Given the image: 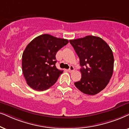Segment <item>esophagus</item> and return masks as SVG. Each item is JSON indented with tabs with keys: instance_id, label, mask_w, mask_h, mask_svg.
<instances>
[{
	"instance_id": "obj_1",
	"label": "esophagus",
	"mask_w": 129,
	"mask_h": 129,
	"mask_svg": "<svg viewBox=\"0 0 129 129\" xmlns=\"http://www.w3.org/2000/svg\"><path fill=\"white\" fill-rule=\"evenodd\" d=\"M74 70V68L73 67V66H70V68L68 70V71L69 72V73H71V72H73Z\"/></svg>"
}]
</instances>
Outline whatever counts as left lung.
I'll return each mask as SVG.
<instances>
[{"label": "left lung", "mask_w": 129, "mask_h": 129, "mask_svg": "<svg viewBox=\"0 0 129 129\" xmlns=\"http://www.w3.org/2000/svg\"><path fill=\"white\" fill-rule=\"evenodd\" d=\"M80 58L81 78L75 87L87 95H95L107 86L114 68L110 47L101 38L88 35L70 41Z\"/></svg>", "instance_id": "8db88e82"}]
</instances>
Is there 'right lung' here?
Returning <instances> with one entry per match:
<instances>
[{
	"instance_id": "obj_1",
	"label": "right lung",
	"mask_w": 129,
	"mask_h": 129,
	"mask_svg": "<svg viewBox=\"0 0 129 129\" xmlns=\"http://www.w3.org/2000/svg\"><path fill=\"white\" fill-rule=\"evenodd\" d=\"M68 43L66 39L44 34L34 38L22 54V73L27 85L37 91L52 86L63 73L55 66L56 54Z\"/></svg>"
}]
</instances>
